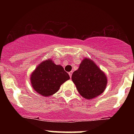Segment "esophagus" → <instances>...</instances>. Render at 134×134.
<instances>
[{
    "label": "esophagus",
    "instance_id": "1",
    "mask_svg": "<svg viewBox=\"0 0 134 134\" xmlns=\"http://www.w3.org/2000/svg\"><path fill=\"white\" fill-rule=\"evenodd\" d=\"M68 74H69V75H70V77H72V71H71V72H68Z\"/></svg>",
    "mask_w": 134,
    "mask_h": 134
}]
</instances>
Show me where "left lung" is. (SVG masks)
Listing matches in <instances>:
<instances>
[{
  "label": "left lung",
  "instance_id": "left-lung-1",
  "mask_svg": "<svg viewBox=\"0 0 134 134\" xmlns=\"http://www.w3.org/2000/svg\"><path fill=\"white\" fill-rule=\"evenodd\" d=\"M72 80L79 94L88 100L102 94L107 85L106 74L87 58L82 60L79 69L73 72Z\"/></svg>",
  "mask_w": 134,
  "mask_h": 134
}]
</instances>
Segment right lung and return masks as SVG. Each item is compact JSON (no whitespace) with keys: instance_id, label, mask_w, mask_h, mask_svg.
<instances>
[{"instance_id":"obj_1","label":"right lung","mask_w":134,"mask_h":134,"mask_svg":"<svg viewBox=\"0 0 134 134\" xmlns=\"http://www.w3.org/2000/svg\"><path fill=\"white\" fill-rule=\"evenodd\" d=\"M70 79L68 74L60 65H56L49 58L38 64L31 74L32 87L37 93L48 97L58 91L64 82Z\"/></svg>"}]
</instances>
